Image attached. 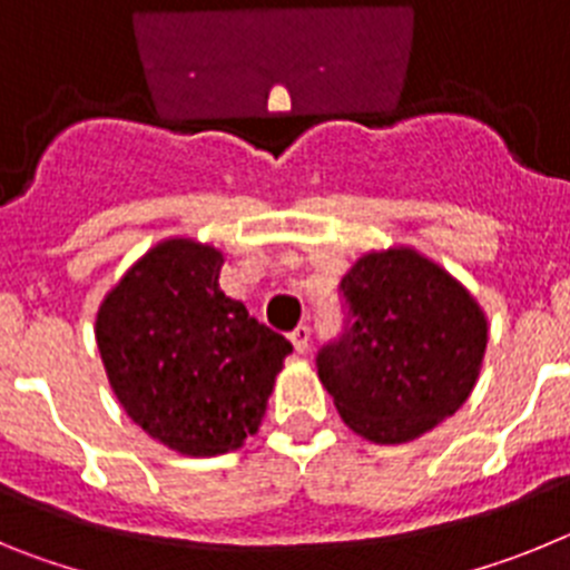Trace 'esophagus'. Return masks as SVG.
I'll return each instance as SVG.
<instances>
[{
    "mask_svg": "<svg viewBox=\"0 0 570 570\" xmlns=\"http://www.w3.org/2000/svg\"><path fill=\"white\" fill-rule=\"evenodd\" d=\"M291 342H294V347L296 351H299V354H305V351H308V345H311V328L308 325H296L294 331H291Z\"/></svg>",
    "mask_w": 570,
    "mask_h": 570,
    "instance_id": "1",
    "label": "esophagus"
}]
</instances>
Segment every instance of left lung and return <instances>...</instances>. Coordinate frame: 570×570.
<instances>
[{
  "label": "left lung",
  "mask_w": 570,
  "mask_h": 570,
  "mask_svg": "<svg viewBox=\"0 0 570 570\" xmlns=\"http://www.w3.org/2000/svg\"><path fill=\"white\" fill-rule=\"evenodd\" d=\"M342 334L316 371L345 425L380 445L416 440L471 396L488 345L473 296L416 250L367 254L342 276Z\"/></svg>",
  "instance_id": "left-lung-1"
}]
</instances>
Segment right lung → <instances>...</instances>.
I'll return each instance as SVG.
<instances>
[{"mask_svg":"<svg viewBox=\"0 0 570 570\" xmlns=\"http://www.w3.org/2000/svg\"><path fill=\"white\" fill-rule=\"evenodd\" d=\"M223 254L194 239L150 248L105 296L97 345L116 400L188 456L228 454L259 431L294 351L219 291Z\"/></svg>","mask_w":570,"mask_h":570,"instance_id":"obj_1","label":"right lung"}]
</instances>
